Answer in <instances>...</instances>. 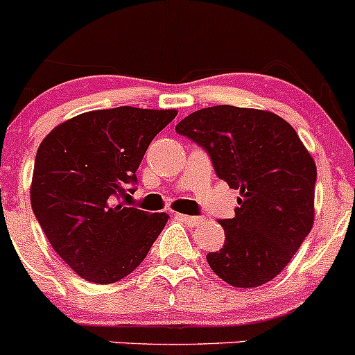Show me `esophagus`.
<instances>
[{"mask_svg":"<svg viewBox=\"0 0 355 355\" xmlns=\"http://www.w3.org/2000/svg\"><path fill=\"white\" fill-rule=\"evenodd\" d=\"M178 218L182 220V222H185L187 223V225H192V227H196V225H199V223L202 222V218L201 216H191V215H178Z\"/></svg>","mask_w":355,"mask_h":355,"instance_id":"esophagus-1","label":"esophagus"}]
</instances>
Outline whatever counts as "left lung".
<instances>
[{
    "mask_svg": "<svg viewBox=\"0 0 355 355\" xmlns=\"http://www.w3.org/2000/svg\"><path fill=\"white\" fill-rule=\"evenodd\" d=\"M175 130L201 146L241 196L236 216L218 220L225 243L206 254L211 270L236 288L269 283L314 223L318 170L300 137L274 112L234 105L199 109Z\"/></svg>",
    "mask_w": 355,
    "mask_h": 355,
    "instance_id": "left-lung-1",
    "label": "left lung"
}]
</instances>
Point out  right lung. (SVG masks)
Returning <instances> with one entry per match:
<instances>
[{
  "instance_id": "1",
  "label": "right lung",
  "mask_w": 355,
  "mask_h": 355,
  "mask_svg": "<svg viewBox=\"0 0 355 355\" xmlns=\"http://www.w3.org/2000/svg\"><path fill=\"white\" fill-rule=\"evenodd\" d=\"M175 109L83 112L41 142L31 205L58 257L83 279L111 284L142 263L170 216L125 208L118 199ZM133 192V189H128Z\"/></svg>"
}]
</instances>
